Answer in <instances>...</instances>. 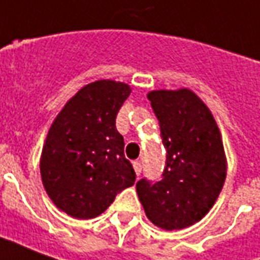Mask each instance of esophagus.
<instances>
[{
  "instance_id": "obj_1",
  "label": "esophagus",
  "mask_w": 260,
  "mask_h": 260,
  "mask_svg": "<svg viewBox=\"0 0 260 260\" xmlns=\"http://www.w3.org/2000/svg\"><path fill=\"white\" fill-rule=\"evenodd\" d=\"M133 167H134V171H136V174H137V176H140L141 171H143V165H141V162H140V161H134Z\"/></svg>"
}]
</instances>
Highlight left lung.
<instances>
[{
  "mask_svg": "<svg viewBox=\"0 0 260 260\" xmlns=\"http://www.w3.org/2000/svg\"><path fill=\"white\" fill-rule=\"evenodd\" d=\"M147 96L159 121L167 162L161 180L137 182V194L156 227H190L209 213L224 185L221 134L209 108L190 89H159Z\"/></svg>",
  "mask_w": 260,
  "mask_h": 260,
  "instance_id": "1",
  "label": "left lung"
}]
</instances>
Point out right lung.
Returning a JSON list of instances; mask_svg holds the SVG:
<instances>
[{"label":"right lung","mask_w":260,"mask_h":260,"mask_svg":"<svg viewBox=\"0 0 260 260\" xmlns=\"http://www.w3.org/2000/svg\"><path fill=\"white\" fill-rule=\"evenodd\" d=\"M130 92L123 82H91L68 101L47 133L42 182L53 203L74 218L102 214L117 193L136 182L116 128L117 112Z\"/></svg>","instance_id":"right-lung-1"}]
</instances>
